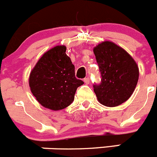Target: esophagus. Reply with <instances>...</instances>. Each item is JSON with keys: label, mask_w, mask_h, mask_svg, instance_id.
<instances>
[{"label": "esophagus", "mask_w": 157, "mask_h": 157, "mask_svg": "<svg viewBox=\"0 0 157 157\" xmlns=\"http://www.w3.org/2000/svg\"><path fill=\"white\" fill-rule=\"evenodd\" d=\"M84 82H85V83H86V84H89V82H90V78H89V77H87V78H85L84 79Z\"/></svg>", "instance_id": "1"}]
</instances>
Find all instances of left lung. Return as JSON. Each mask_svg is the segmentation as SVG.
<instances>
[{
    "mask_svg": "<svg viewBox=\"0 0 157 157\" xmlns=\"http://www.w3.org/2000/svg\"><path fill=\"white\" fill-rule=\"evenodd\" d=\"M101 72V82L94 85L98 101L115 107L129 99L139 79L136 62L126 51L112 41H105L93 49Z\"/></svg>",
    "mask_w": 157,
    "mask_h": 157,
    "instance_id": "8db88e82",
    "label": "left lung"
}]
</instances>
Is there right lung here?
I'll return each instance as SVG.
<instances>
[{
    "label": "right lung",
    "mask_w": 157,
    "mask_h": 157,
    "mask_svg": "<svg viewBox=\"0 0 157 157\" xmlns=\"http://www.w3.org/2000/svg\"><path fill=\"white\" fill-rule=\"evenodd\" d=\"M65 45L46 52L31 71L29 86L42 106L61 110L74 101L77 88L84 84L75 75V66L65 53Z\"/></svg>",
    "instance_id": "1"
}]
</instances>
